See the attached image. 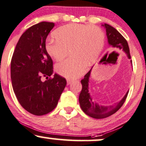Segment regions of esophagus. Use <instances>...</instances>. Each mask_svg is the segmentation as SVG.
Here are the masks:
<instances>
[{
	"instance_id": "1",
	"label": "esophagus",
	"mask_w": 146,
	"mask_h": 146,
	"mask_svg": "<svg viewBox=\"0 0 146 146\" xmlns=\"http://www.w3.org/2000/svg\"><path fill=\"white\" fill-rule=\"evenodd\" d=\"M72 83V80H67V84H68V85H69V84H70Z\"/></svg>"
}]
</instances>
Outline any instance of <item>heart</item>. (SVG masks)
Segmentation results:
<instances>
[{"mask_svg": "<svg viewBox=\"0 0 146 146\" xmlns=\"http://www.w3.org/2000/svg\"><path fill=\"white\" fill-rule=\"evenodd\" d=\"M55 39L46 44L48 54L57 61L63 60L70 50L73 57L57 64L55 70L60 76L74 79L84 74L88 63L97 60L105 44L103 31L95 25L68 24L55 32Z\"/></svg>", "mask_w": 146, "mask_h": 146, "instance_id": "obj_1", "label": "heart"}]
</instances>
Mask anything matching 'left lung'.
Wrapping results in <instances>:
<instances>
[{"label": "left lung", "instance_id": "1", "mask_svg": "<svg viewBox=\"0 0 146 146\" xmlns=\"http://www.w3.org/2000/svg\"><path fill=\"white\" fill-rule=\"evenodd\" d=\"M106 29V35L108 40V44L114 49L120 50L125 52L127 55L128 59L130 60L131 56L129 53V48L126 39L122 36V35L116 29L108 24L105 23L102 25ZM132 63V60H130ZM91 69L84 76V79L82 80L81 83L82 85V89L80 94L79 102L80 107L83 111L90 117L96 119H101L108 117L116 113V111L122 107L129 91L126 93L124 97L115 105L111 106H102L99 105L97 102H94L92 97L91 96L89 89V78L91 76Z\"/></svg>", "mask_w": 146, "mask_h": 146}]
</instances>
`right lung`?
Instances as JSON below:
<instances>
[{"label":"right lung","instance_id":"right-lung-1","mask_svg":"<svg viewBox=\"0 0 146 146\" xmlns=\"http://www.w3.org/2000/svg\"><path fill=\"white\" fill-rule=\"evenodd\" d=\"M55 23L43 21L29 28L19 39L11 61V80L20 105L36 116L57 106L66 80L54 74L52 60L46 50V39ZM45 76L47 80L43 82Z\"/></svg>","mask_w":146,"mask_h":146}]
</instances>
